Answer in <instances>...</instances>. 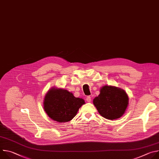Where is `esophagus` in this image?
Segmentation results:
<instances>
[{"label": "esophagus", "instance_id": "obj_1", "mask_svg": "<svg viewBox=\"0 0 159 159\" xmlns=\"http://www.w3.org/2000/svg\"><path fill=\"white\" fill-rule=\"evenodd\" d=\"M86 101H87V102H90V101H91V98H90V96H87V98H86Z\"/></svg>", "mask_w": 159, "mask_h": 159}]
</instances>
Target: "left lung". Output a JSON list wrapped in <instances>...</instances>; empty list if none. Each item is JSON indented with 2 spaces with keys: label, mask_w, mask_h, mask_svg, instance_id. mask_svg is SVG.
<instances>
[{
  "label": "left lung",
  "mask_w": 159,
  "mask_h": 159,
  "mask_svg": "<svg viewBox=\"0 0 159 159\" xmlns=\"http://www.w3.org/2000/svg\"><path fill=\"white\" fill-rule=\"evenodd\" d=\"M93 103L99 114L108 120H116L123 115L128 104V97L125 90L111 85L101 89L100 94Z\"/></svg>",
  "instance_id": "1"
}]
</instances>
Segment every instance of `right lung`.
I'll use <instances>...</instances> for the list:
<instances>
[{
	"mask_svg": "<svg viewBox=\"0 0 159 159\" xmlns=\"http://www.w3.org/2000/svg\"><path fill=\"white\" fill-rule=\"evenodd\" d=\"M84 103V99L74 97L66 90L53 88L45 96L44 109L52 120L60 123L68 122L75 116Z\"/></svg>",
	"mask_w": 159,
	"mask_h": 159,
	"instance_id": "obj_1",
	"label": "right lung"
}]
</instances>
